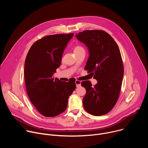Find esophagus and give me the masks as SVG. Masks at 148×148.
<instances>
[{
	"instance_id": "34e87169",
	"label": "esophagus",
	"mask_w": 148,
	"mask_h": 148,
	"mask_svg": "<svg viewBox=\"0 0 148 148\" xmlns=\"http://www.w3.org/2000/svg\"><path fill=\"white\" fill-rule=\"evenodd\" d=\"M75 84H76V86L77 87H79V86H81V81L79 80H76L75 81Z\"/></svg>"
}]
</instances>
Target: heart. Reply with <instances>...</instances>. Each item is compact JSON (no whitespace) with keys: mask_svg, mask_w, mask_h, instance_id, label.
Wrapping results in <instances>:
<instances>
[{"mask_svg":"<svg viewBox=\"0 0 148 148\" xmlns=\"http://www.w3.org/2000/svg\"><path fill=\"white\" fill-rule=\"evenodd\" d=\"M81 50H84V48L79 45H76L74 47V52H77L78 51H80Z\"/></svg>","mask_w":148,"mask_h":148,"instance_id":"heart-1","label":"heart"}]
</instances>
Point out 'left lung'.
Instances as JSON below:
<instances>
[{
	"mask_svg": "<svg viewBox=\"0 0 148 148\" xmlns=\"http://www.w3.org/2000/svg\"><path fill=\"white\" fill-rule=\"evenodd\" d=\"M76 37L89 50L84 69L98 81L94 86L90 81L81 82L87 91L83 98L84 109L92 115H105L114 107L121 88L123 65L119 49L114 38L103 30H84Z\"/></svg>",
	"mask_w": 148,
	"mask_h": 148,
	"instance_id": "left-lung-1",
	"label": "left lung"
}]
</instances>
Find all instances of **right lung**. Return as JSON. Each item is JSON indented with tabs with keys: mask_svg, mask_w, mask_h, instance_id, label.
Segmentation results:
<instances>
[{
	"mask_svg": "<svg viewBox=\"0 0 148 148\" xmlns=\"http://www.w3.org/2000/svg\"><path fill=\"white\" fill-rule=\"evenodd\" d=\"M74 33L49 35L30 47L25 63V80L29 98L36 110L46 117L66 111L68 99L76 88L75 81L54 80L62 55Z\"/></svg>",
	"mask_w": 148,
	"mask_h": 148,
	"instance_id": "add662e5",
	"label": "right lung"
}]
</instances>
